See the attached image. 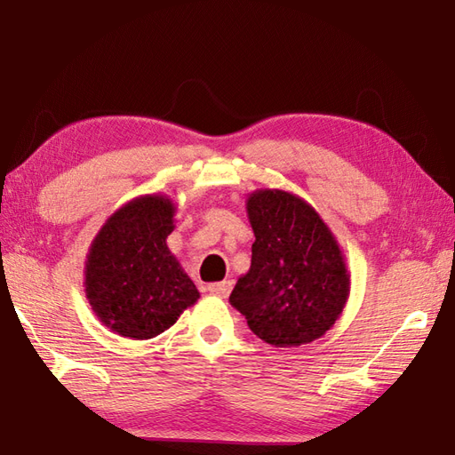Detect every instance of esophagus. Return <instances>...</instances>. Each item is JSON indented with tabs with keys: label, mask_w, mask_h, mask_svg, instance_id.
<instances>
[{
	"label": "esophagus",
	"mask_w": 455,
	"mask_h": 455,
	"mask_svg": "<svg viewBox=\"0 0 455 455\" xmlns=\"http://www.w3.org/2000/svg\"><path fill=\"white\" fill-rule=\"evenodd\" d=\"M230 289H233V282H230V279H227V282H219V283L207 285V291L211 295H217V297H228Z\"/></svg>",
	"instance_id": "34e87169"
}]
</instances>
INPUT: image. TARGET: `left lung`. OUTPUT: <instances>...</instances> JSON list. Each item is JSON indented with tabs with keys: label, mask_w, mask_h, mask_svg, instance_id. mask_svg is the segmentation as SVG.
<instances>
[{
	"label": "left lung",
	"mask_w": 455,
	"mask_h": 455,
	"mask_svg": "<svg viewBox=\"0 0 455 455\" xmlns=\"http://www.w3.org/2000/svg\"><path fill=\"white\" fill-rule=\"evenodd\" d=\"M252 264L228 301L258 338L275 347L331 331L350 297V272L332 230L295 193L256 189L246 199Z\"/></svg>",
	"instance_id": "8db88e82"
}]
</instances>
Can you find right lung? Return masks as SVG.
<instances>
[{"mask_svg":"<svg viewBox=\"0 0 455 455\" xmlns=\"http://www.w3.org/2000/svg\"><path fill=\"white\" fill-rule=\"evenodd\" d=\"M176 203L140 196L103 222L85 256L84 287L92 311L119 336L148 340L176 324L199 291L170 252Z\"/></svg>","mask_w":455,"mask_h":455,"instance_id":"1","label":"right lung"}]
</instances>
